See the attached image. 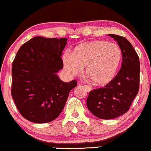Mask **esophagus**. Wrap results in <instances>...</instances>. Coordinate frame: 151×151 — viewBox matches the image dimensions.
<instances>
[{
    "mask_svg": "<svg viewBox=\"0 0 151 151\" xmlns=\"http://www.w3.org/2000/svg\"><path fill=\"white\" fill-rule=\"evenodd\" d=\"M84 87L86 88V90H87L88 91H91V88L89 86H88V85H84Z\"/></svg>",
    "mask_w": 151,
    "mask_h": 151,
    "instance_id": "34e87169",
    "label": "esophagus"
}]
</instances>
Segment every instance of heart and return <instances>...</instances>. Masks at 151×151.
<instances>
[{
    "mask_svg": "<svg viewBox=\"0 0 151 151\" xmlns=\"http://www.w3.org/2000/svg\"><path fill=\"white\" fill-rule=\"evenodd\" d=\"M122 59V53L117 44L96 40L77 45L71 55L63 57V66L71 76L79 75L85 68L91 82L96 86H103L116 77Z\"/></svg>",
    "mask_w": 151,
    "mask_h": 151,
    "instance_id": "b5f03b06",
    "label": "heart"
}]
</instances>
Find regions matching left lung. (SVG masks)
<instances>
[{
	"label": "left lung",
	"instance_id": "1",
	"mask_svg": "<svg viewBox=\"0 0 151 151\" xmlns=\"http://www.w3.org/2000/svg\"><path fill=\"white\" fill-rule=\"evenodd\" d=\"M108 36L117 41L122 51L121 69L112 82L92 90L86 100L91 113L103 119L116 118L127 113L139 87V59L133 47L124 37Z\"/></svg>",
	"mask_w": 151,
	"mask_h": 151
}]
</instances>
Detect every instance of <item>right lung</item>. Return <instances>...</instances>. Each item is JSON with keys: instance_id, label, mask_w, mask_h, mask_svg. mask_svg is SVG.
Returning a JSON list of instances; mask_svg holds the SVG:
<instances>
[{"instance_id": "obj_1", "label": "right lung", "mask_w": 151, "mask_h": 151, "mask_svg": "<svg viewBox=\"0 0 151 151\" xmlns=\"http://www.w3.org/2000/svg\"><path fill=\"white\" fill-rule=\"evenodd\" d=\"M67 38L34 37L20 47L12 64V96L22 116L34 123L54 120L63 110L71 91L77 86L65 82L57 73Z\"/></svg>"}]
</instances>
